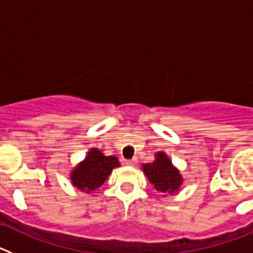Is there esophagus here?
<instances>
[{
	"instance_id": "1",
	"label": "esophagus",
	"mask_w": 253,
	"mask_h": 253,
	"mask_svg": "<svg viewBox=\"0 0 253 253\" xmlns=\"http://www.w3.org/2000/svg\"><path fill=\"white\" fill-rule=\"evenodd\" d=\"M125 165H126V166H135V165H137V160H126L125 161Z\"/></svg>"
}]
</instances>
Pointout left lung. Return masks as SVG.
Returning <instances> with one entry per match:
<instances>
[{"mask_svg":"<svg viewBox=\"0 0 253 253\" xmlns=\"http://www.w3.org/2000/svg\"><path fill=\"white\" fill-rule=\"evenodd\" d=\"M143 172L160 194H173L182 185V176L166 153L158 152L152 163H143Z\"/></svg>","mask_w":253,"mask_h":253,"instance_id":"8db88e82","label":"left lung"}]
</instances>
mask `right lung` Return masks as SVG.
<instances>
[{"label":"right lung","mask_w":253,"mask_h":253,"mask_svg":"<svg viewBox=\"0 0 253 253\" xmlns=\"http://www.w3.org/2000/svg\"><path fill=\"white\" fill-rule=\"evenodd\" d=\"M119 165L115 156H104L100 149L92 148L88 151L86 158L73 169L71 181L73 186L84 193L96 191Z\"/></svg>","instance_id":"1"}]
</instances>
